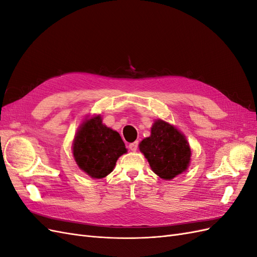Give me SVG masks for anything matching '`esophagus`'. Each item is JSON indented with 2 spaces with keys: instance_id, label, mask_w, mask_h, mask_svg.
Instances as JSON below:
<instances>
[{
  "instance_id": "34e87169",
  "label": "esophagus",
  "mask_w": 257,
  "mask_h": 257,
  "mask_svg": "<svg viewBox=\"0 0 257 257\" xmlns=\"http://www.w3.org/2000/svg\"><path fill=\"white\" fill-rule=\"evenodd\" d=\"M128 148H130L131 151H134V152H135V151L137 150V148H138V142L130 144V145H128Z\"/></svg>"
}]
</instances>
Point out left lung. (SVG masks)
<instances>
[{"instance_id":"1","label":"left lung","mask_w":257,"mask_h":257,"mask_svg":"<svg viewBox=\"0 0 257 257\" xmlns=\"http://www.w3.org/2000/svg\"><path fill=\"white\" fill-rule=\"evenodd\" d=\"M154 174L164 180H172L188 169L191 162V148L185 136L161 119L154 121L151 135L139 144Z\"/></svg>"}]
</instances>
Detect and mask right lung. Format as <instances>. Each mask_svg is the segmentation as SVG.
<instances>
[{
    "label": "right lung",
    "instance_id": "1",
    "mask_svg": "<svg viewBox=\"0 0 257 257\" xmlns=\"http://www.w3.org/2000/svg\"><path fill=\"white\" fill-rule=\"evenodd\" d=\"M127 149L118 132L107 127L99 114L85 119L75 135L73 155L78 167L94 179L109 175Z\"/></svg>",
    "mask_w": 257,
    "mask_h": 257
}]
</instances>
